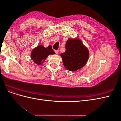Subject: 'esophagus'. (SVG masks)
Here are the masks:
<instances>
[{
    "instance_id": "1",
    "label": "esophagus",
    "mask_w": 121,
    "mask_h": 121,
    "mask_svg": "<svg viewBox=\"0 0 121 121\" xmlns=\"http://www.w3.org/2000/svg\"><path fill=\"white\" fill-rule=\"evenodd\" d=\"M54 52H56V54H58V50H54Z\"/></svg>"
}]
</instances>
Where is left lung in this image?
<instances>
[{"mask_svg": "<svg viewBox=\"0 0 121 121\" xmlns=\"http://www.w3.org/2000/svg\"><path fill=\"white\" fill-rule=\"evenodd\" d=\"M65 68L75 72L84 67L89 57L87 47L79 38H69L65 44V52L60 54Z\"/></svg>", "mask_w": 121, "mask_h": 121, "instance_id": "8db88e82", "label": "left lung"}]
</instances>
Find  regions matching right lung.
<instances>
[{"label": "right lung", "mask_w": 121, "mask_h": 121, "mask_svg": "<svg viewBox=\"0 0 121 121\" xmlns=\"http://www.w3.org/2000/svg\"><path fill=\"white\" fill-rule=\"evenodd\" d=\"M56 54L52 49V46L48 45L45 47L42 44L38 45L32 50L31 53V58L34 63L38 65H42L46 58L49 55Z\"/></svg>", "instance_id": "right-lung-1"}]
</instances>
